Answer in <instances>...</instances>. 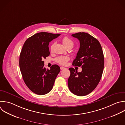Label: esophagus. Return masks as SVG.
I'll list each match as a JSON object with an SVG mask.
<instances>
[{"label":"esophagus","mask_w":125,"mask_h":125,"mask_svg":"<svg viewBox=\"0 0 125 125\" xmlns=\"http://www.w3.org/2000/svg\"><path fill=\"white\" fill-rule=\"evenodd\" d=\"M65 68L64 67H62V66H61V67H60L61 70H63V69H65Z\"/></svg>","instance_id":"34e87169"}]
</instances>
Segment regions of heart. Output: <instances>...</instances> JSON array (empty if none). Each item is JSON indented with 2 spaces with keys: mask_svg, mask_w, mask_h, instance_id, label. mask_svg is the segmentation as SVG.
<instances>
[{
  "mask_svg": "<svg viewBox=\"0 0 125 125\" xmlns=\"http://www.w3.org/2000/svg\"><path fill=\"white\" fill-rule=\"evenodd\" d=\"M62 42L63 45L66 47H70L71 48L73 47L74 45V42L73 41L71 40L70 38L65 37L62 38ZM55 45V43H53L51 46H50V50L51 51H53L54 47ZM70 60V58L68 56H60L56 58L55 61L57 62L60 63V64L62 65H65L67 63V62Z\"/></svg>",
  "mask_w": 125,
  "mask_h": 125,
  "instance_id": "obj_1",
  "label": "heart"
}]
</instances>
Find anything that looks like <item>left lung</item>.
I'll list each match as a JSON object with an SVG mask.
<instances>
[{"instance_id": "obj_1", "label": "left lung", "mask_w": 125, "mask_h": 125, "mask_svg": "<svg viewBox=\"0 0 125 125\" xmlns=\"http://www.w3.org/2000/svg\"><path fill=\"white\" fill-rule=\"evenodd\" d=\"M72 36L78 39L80 46L72 64L82 66L81 72L69 68L68 88L76 95L83 96L91 93L99 83L104 67V57L99 42L88 33L79 32Z\"/></svg>"}]
</instances>
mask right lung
Returning a JSON list of instances; mask_svg holds the SVG:
<instances>
[{"label": "right lung", "instance_id": "add662e5", "mask_svg": "<svg viewBox=\"0 0 125 125\" xmlns=\"http://www.w3.org/2000/svg\"><path fill=\"white\" fill-rule=\"evenodd\" d=\"M60 35L38 33L29 38L23 44L20 56V70L26 85L36 94L49 92L60 72L57 64L53 65L50 69H46L42 61L50 55L49 42Z\"/></svg>", "mask_w": 125, "mask_h": 125}]
</instances>
